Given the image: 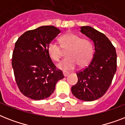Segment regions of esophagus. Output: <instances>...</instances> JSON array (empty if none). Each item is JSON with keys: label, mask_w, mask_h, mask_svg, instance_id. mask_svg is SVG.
<instances>
[{"label": "esophagus", "mask_w": 125, "mask_h": 125, "mask_svg": "<svg viewBox=\"0 0 125 125\" xmlns=\"http://www.w3.org/2000/svg\"><path fill=\"white\" fill-rule=\"evenodd\" d=\"M63 76H64L65 77H66V76L69 74V73L65 72V71H63Z\"/></svg>", "instance_id": "esophagus-1"}]
</instances>
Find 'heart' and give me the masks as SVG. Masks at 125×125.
Returning a JSON list of instances; mask_svg holds the SVG:
<instances>
[{"label": "heart", "mask_w": 125, "mask_h": 125, "mask_svg": "<svg viewBox=\"0 0 125 125\" xmlns=\"http://www.w3.org/2000/svg\"><path fill=\"white\" fill-rule=\"evenodd\" d=\"M61 45L56 42H51L48 46V52L51 58L58 62L63 51H67V58L61 62L58 67L63 71L74 69L77 65L85 66L90 62L93 55V45L87 39L81 38L75 34L68 33L60 38Z\"/></svg>", "instance_id": "b5f03b06"}]
</instances>
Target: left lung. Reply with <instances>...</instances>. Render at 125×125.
<instances>
[{
  "label": "left lung",
  "mask_w": 125,
  "mask_h": 125,
  "mask_svg": "<svg viewBox=\"0 0 125 125\" xmlns=\"http://www.w3.org/2000/svg\"><path fill=\"white\" fill-rule=\"evenodd\" d=\"M80 32L95 45L93 58L88 66L76 73L78 82L71 87L74 97L83 101H93L104 95L117 69L114 46L104 34L91 26H82Z\"/></svg>",
  "instance_id": "1"
}]
</instances>
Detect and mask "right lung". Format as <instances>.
I'll use <instances>...</instances> for the list:
<instances>
[{
    "label": "right lung",
    "mask_w": 125,
    "mask_h": 125,
    "mask_svg": "<svg viewBox=\"0 0 125 125\" xmlns=\"http://www.w3.org/2000/svg\"><path fill=\"white\" fill-rule=\"evenodd\" d=\"M60 30L54 26H43L28 30L18 38L12 55L15 79L21 93L34 100L50 97L56 83L64 78L48 52V46Z\"/></svg>",
    "instance_id": "obj_1"
}]
</instances>
